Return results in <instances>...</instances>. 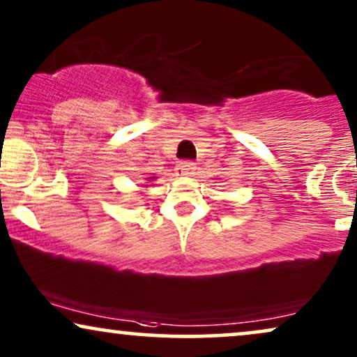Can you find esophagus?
I'll return each mask as SVG.
<instances>
[{"label":"esophagus","instance_id":"obj_1","mask_svg":"<svg viewBox=\"0 0 357 357\" xmlns=\"http://www.w3.org/2000/svg\"><path fill=\"white\" fill-rule=\"evenodd\" d=\"M195 170V164L192 160H182V162H178L177 165V172L180 175H192Z\"/></svg>","mask_w":357,"mask_h":357}]
</instances>
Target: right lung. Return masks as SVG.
Masks as SVG:
<instances>
[{
  "label": "right lung",
  "instance_id": "right-lung-1",
  "mask_svg": "<svg viewBox=\"0 0 357 357\" xmlns=\"http://www.w3.org/2000/svg\"><path fill=\"white\" fill-rule=\"evenodd\" d=\"M153 178H154V177H153Z\"/></svg>",
  "mask_w": 357,
  "mask_h": 357
}]
</instances>
